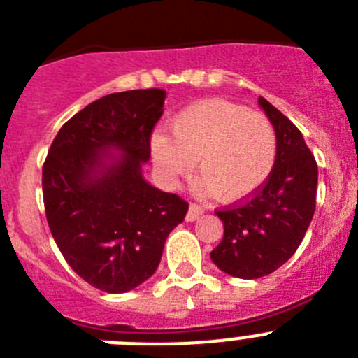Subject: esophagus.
I'll use <instances>...</instances> for the list:
<instances>
[{"label":"esophagus","mask_w":358,"mask_h":358,"mask_svg":"<svg viewBox=\"0 0 358 358\" xmlns=\"http://www.w3.org/2000/svg\"><path fill=\"white\" fill-rule=\"evenodd\" d=\"M202 213H204V208L197 206V204H189L188 213H186V222H195L197 218L202 217Z\"/></svg>","instance_id":"obj_1"}]
</instances>
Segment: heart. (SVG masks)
<instances>
[{
    "label": "heart",
    "instance_id": "1",
    "mask_svg": "<svg viewBox=\"0 0 358 358\" xmlns=\"http://www.w3.org/2000/svg\"><path fill=\"white\" fill-rule=\"evenodd\" d=\"M170 136L150 140L152 161L164 186L189 176L197 159L199 195L238 202L264 186L276 161V134L256 110L222 98L189 103L170 120Z\"/></svg>",
    "mask_w": 358,
    "mask_h": 358
}]
</instances>
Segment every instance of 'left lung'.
Listing matches in <instances>:
<instances>
[{
	"mask_svg": "<svg viewBox=\"0 0 358 358\" xmlns=\"http://www.w3.org/2000/svg\"><path fill=\"white\" fill-rule=\"evenodd\" d=\"M258 103L276 132L273 172L248 201L215 211L224 236L211 260L242 280L274 273L296 252L314 217L317 192V163L299 129L264 96Z\"/></svg>",
	"mask_w": 358,
	"mask_h": 358,
	"instance_id": "8db88e82",
	"label": "left lung"
}]
</instances>
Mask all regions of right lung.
I'll use <instances>...</instances> for the list:
<instances>
[{
	"instance_id": "1",
	"label": "right lung",
	"mask_w": 358,
	"mask_h": 358,
	"mask_svg": "<svg viewBox=\"0 0 358 358\" xmlns=\"http://www.w3.org/2000/svg\"><path fill=\"white\" fill-rule=\"evenodd\" d=\"M166 91L113 93L77 113L43 166L46 220L69 267L94 289L122 294L156 273L188 202L154 188L141 166Z\"/></svg>"
}]
</instances>
